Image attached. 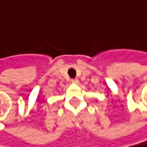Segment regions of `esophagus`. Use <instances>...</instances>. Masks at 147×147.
I'll list each match as a JSON object with an SVG mask.
<instances>
[{"mask_svg": "<svg viewBox=\"0 0 147 147\" xmlns=\"http://www.w3.org/2000/svg\"><path fill=\"white\" fill-rule=\"evenodd\" d=\"M71 83L74 84H79V80L78 79H72L71 80Z\"/></svg>", "mask_w": 147, "mask_h": 147, "instance_id": "34e87169", "label": "esophagus"}]
</instances>
